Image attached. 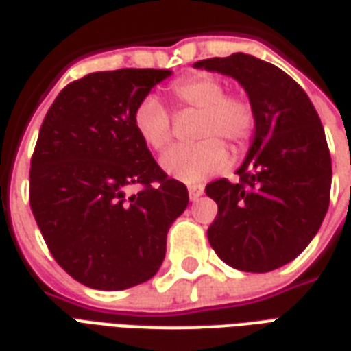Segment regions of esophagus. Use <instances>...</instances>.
I'll list each match as a JSON object with an SVG mask.
<instances>
[{
  "instance_id": "34e87169",
  "label": "esophagus",
  "mask_w": 351,
  "mask_h": 351,
  "mask_svg": "<svg viewBox=\"0 0 351 351\" xmlns=\"http://www.w3.org/2000/svg\"><path fill=\"white\" fill-rule=\"evenodd\" d=\"M204 191H206V189H204V185L189 186V198H191V200H193V202L198 200L202 194H204Z\"/></svg>"
}]
</instances>
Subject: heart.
<instances>
[{"mask_svg":"<svg viewBox=\"0 0 351 351\" xmlns=\"http://www.w3.org/2000/svg\"><path fill=\"white\" fill-rule=\"evenodd\" d=\"M170 93L179 104L202 110L196 144H178L165 151L160 168L181 183H202L219 173L228 165V151L221 140L234 147H245L254 132V110L245 97L226 95V86L213 74L196 73L179 78ZM132 125L138 136L151 149H162L172 136L170 116L155 97H145L132 114Z\"/></svg>","mask_w":351,"mask_h":351,"instance_id":"obj_1","label":"heart"}]
</instances>
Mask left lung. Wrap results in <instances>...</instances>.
Listing matches in <instances>:
<instances>
[{
  "mask_svg": "<svg viewBox=\"0 0 351 351\" xmlns=\"http://www.w3.org/2000/svg\"><path fill=\"white\" fill-rule=\"evenodd\" d=\"M194 67L239 82L256 117L239 183L206 186L219 206L209 243L234 269H278L306 249L329 207L333 172L322 121L298 82L267 61L237 52Z\"/></svg>",
  "mask_w": 351,
  "mask_h": 351,
  "instance_id": "obj_1",
  "label": "left lung"
}]
</instances>
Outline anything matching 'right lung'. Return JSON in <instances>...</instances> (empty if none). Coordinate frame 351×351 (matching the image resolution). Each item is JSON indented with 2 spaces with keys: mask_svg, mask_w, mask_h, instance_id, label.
<instances>
[{
  "mask_svg": "<svg viewBox=\"0 0 351 351\" xmlns=\"http://www.w3.org/2000/svg\"><path fill=\"white\" fill-rule=\"evenodd\" d=\"M168 69L91 73L56 97L40 125L29 170V204L48 249L69 275L95 290L149 280L166 234L189 206L138 136L132 114ZM143 191L127 195L126 189Z\"/></svg>",
  "mask_w": 351,
  "mask_h": 351,
  "instance_id": "1",
  "label": "right lung"
}]
</instances>
